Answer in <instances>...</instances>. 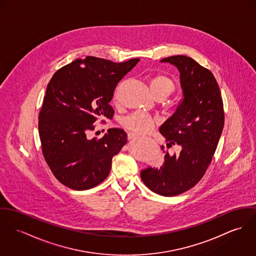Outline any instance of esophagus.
<instances>
[{
	"label": "esophagus",
	"mask_w": 256,
	"mask_h": 256,
	"mask_svg": "<svg viewBox=\"0 0 256 256\" xmlns=\"http://www.w3.org/2000/svg\"><path fill=\"white\" fill-rule=\"evenodd\" d=\"M138 136L136 134H134V132H130L128 134V139H132V138H136Z\"/></svg>",
	"instance_id": "34e87169"
}]
</instances>
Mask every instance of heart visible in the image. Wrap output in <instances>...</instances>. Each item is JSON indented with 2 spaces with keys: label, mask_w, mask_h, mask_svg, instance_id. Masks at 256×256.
<instances>
[{
  "label": "heart",
  "mask_w": 256,
  "mask_h": 256,
  "mask_svg": "<svg viewBox=\"0 0 256 256\" xmlns=\"http://www.w3.org/2000/svg\"><path fill=\"white\" fill-rule=\"evenodd\" d=\"M149 88L154 96H162L168 98L174 92L176 84L166 76H156L149 80ZM155 124V118L141 112H136L124 120V126L136 134L148 132L153 128Z\"/></svg>",
  "instance_id": "b5f03b06"
}]
</instances>
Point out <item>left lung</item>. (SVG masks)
<instances>
[{
    "label": "left lung",
    "mask_w": 256,
    "mask_h": 256,
    "mask_svg": "<svg viewBox=\"0 0 256 256\" xmlns=\"http://www.w3.org/2000/svg\"><path fill=\"white\" fill-rule=\"evenodd\" d=\"M176 66L180 73L182 99L176 111L160 128L178 152L164 151L160 168L148 166L140 172L144 184L164 197L177 196L194 187L204 176L216 150L224 126L220 90L214 74L191 58L176 56L162 59Z\"/></svg>",
    "instance_id": "1"
}]
</instances>
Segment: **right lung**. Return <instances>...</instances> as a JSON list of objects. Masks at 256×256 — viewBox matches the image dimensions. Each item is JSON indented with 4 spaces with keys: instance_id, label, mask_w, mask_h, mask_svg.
I'll list each match as a JSON object with an SVG mask.
<instances>
[{
    "instance_id": "obj_1",
    "label": "right lung",
    "mask_w": 256,
    "mask_h": 256,
    "mask_svg": "<svg viewBox=\"0 0 256 256\" xmlns=\"http://www.w3.org/2000/svg\"><path fill=\"white\" fill-rule=\"evenodd\" d=\"M139 61L115 63L94 56L76 59L50 80L39 115L42 150L54 176L74 190L96 187L109 176L112 158L126 143L122 128L88 138L99 118H112L115 88Z\"/></svg>"
}]
</instances>
